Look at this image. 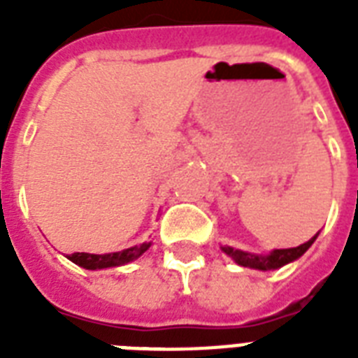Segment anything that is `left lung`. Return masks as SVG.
I'll return each mask as SVG.
<instances>
[{
  "mask_svg": "<svg viewBox=\"0 0 358 358\" xmlns=\"http://www.w3.org/2000/svg\"><path fill=\"white\" fill-rule=\"evenodd\" d=\"M317 234H320V232H317ZM317 234L314 236V238L308 239L306 243L299 245V247H292V249H273L269 255L247 252V250L234 249V247H229V245H221V250H223L227 256H230L238 266L258 269V271H271V269H278V267L286 266L289 262L301 258L306 250L310 249V245L316 241Z\"/></svg>",
  "mask_w": 358,
  "mask_h": 358,
  "instance_id": "8db88e82",
  "label": "left lung"
}]
</instances>
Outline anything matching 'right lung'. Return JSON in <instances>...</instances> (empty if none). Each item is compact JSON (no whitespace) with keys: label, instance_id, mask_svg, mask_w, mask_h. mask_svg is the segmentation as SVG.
<instances>
[{"label":"right lung","instance_id":"obj_1","mask_svg":"<svg viewBox=\"0 0 358 358\" xmlns=\"http://www.w3.org/2000/svg\"><path fill=\"white\" fill-rule=\"evenodd\" d=\"M150 241L148 243L135 245V247H129V249L119 250V252H108V255H91V252H74V255H69L70 262H74L76 266L83 267V269H108V267H119L124 264H129V262L137 260L145 250H148L150 247Z\"/></svg>","mask_w":358,"mask_h":358}]
</instances>
